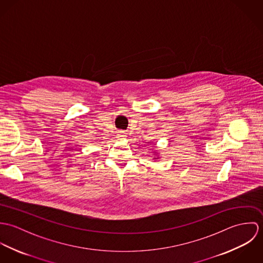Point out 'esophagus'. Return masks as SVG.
<instances>
[{
  "label": "esophagus",
  "mask_w": 263,
  "mask_h": 263,
  "mask_svg": "<svg viewBox=\"0 0 263 263\" xmlns=\"http://www.w3.org/2000/svg\"><path fill=\"white\" fill-rule=\"evenodd\" d=\"M124 137H125V135H124L123 130H120V132H119V135H118V138H124Z\"/></svg>",
  "instance_id": "1"
}]
</instances>
